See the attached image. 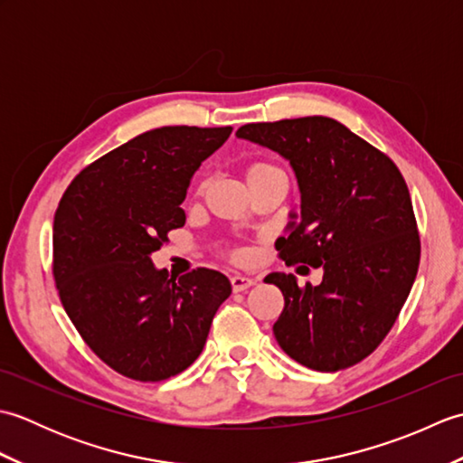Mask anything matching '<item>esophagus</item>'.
<instances>
[{
  "label": "esophagus",
  "instance_id": "34e87169",
  "mask_svg": "<svg viewBox=\"0 0 463 463\" xmlns=\"http://www.w3.org/2000/svg\"><path fill=\"white\" fill-rule=\"evenodd\" d=\"M231 284H232V290L234 292H242V290L250 288L252 284H254V280L242 277V274H234V277H231Z\"/></svg>",
  "mask_w": 463,
  "mask_h": 463
}]
</instances>
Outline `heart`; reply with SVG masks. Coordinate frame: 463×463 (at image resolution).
<instances>
[{"label":"heart","instance_id":"obj_1","mask_svg":"<svg viewBox=\"0 0 463 463\" xmlns=\"http://www.w3.org/2000/svg\"><path fill=\"white\" fill-rule=\"evenodd\" d=\"M267 169H279V166H274V165H270V163H254L250 169H249V173H257V171H267ZM232 257L234 259H241L242 257V252L241 250H234L232 252Z\"/></svg>","mask_w":463,"mask_h":463}]
</instances>
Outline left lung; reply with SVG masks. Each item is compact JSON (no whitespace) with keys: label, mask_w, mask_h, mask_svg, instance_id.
<instances>
[{"label":"left lung","mask_w":463,"mask_h":463,"mask_svg":"<svg viewBox=\"0 0 463 463\" xmlns=\"http://www.w3.org/2000/svg\"><path fill=\"white\" fill-rule=\"evenodd\" d=\"M237 135L290 161L302 216L277 241L279 257L324 270L318 287H298L287 272L264 279L284 294L274 336L302 366L350 368L388 336L418 274L421 244L404 176L330 117L249 123Z\"/></svg>","instance_id":"left-lung-1"}]
</instances>
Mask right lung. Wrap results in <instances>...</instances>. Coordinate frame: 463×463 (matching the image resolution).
<instances>
[{"instance_id":"add662e5","label":"right lung","mask_w":463,"mask_h":463,"mask_svg":"<svg viewBox=\"0 0 463 463\" xmlns=\"http://www.w3.org/2000/svg\"><path fill=\"white\" fill-rule=\"evenodd\" d=\"M232 127H161L87 165L53 221V279L87 346L121 376L161 382L199 358L231 282L211 269L175 279L149 254L181 229L186 186Z\"/></svg>"}]
</instances>
